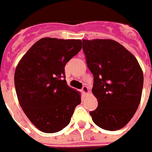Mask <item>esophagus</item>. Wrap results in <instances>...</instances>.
I'll return each instance as SVG.
<instances>
[{"label":"esophagus","mask_w":152,"mask_h":152,"mask_svg":"<svg viewBox=\"0 0 152 152\" xmlns=\"http://www.w3.org/2000/svg\"><path fill=\"white\" fill-rule=\"evenodd\" d=\"M82 92L85 94H88V88L87 86H83V88H82Z\"/></svg>","instance_id":"obj_1"}]
</instances>
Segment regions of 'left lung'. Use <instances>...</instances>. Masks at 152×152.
Returning a JSON list of instances; mask_svg holds the SVG:
<instances>
[{
    "mask_svg": "<svg viewBox=\"0 0 152 152\" xmlns=\"http://www.w3.org/2000/svg\"><path fill=\"white\" fill-rule=\"evenodd\" d=\"M88 68L94 76L97 108L89 114L101 128L116 131L133 117L140 103L143 71L136 58L112 39H83Z\"/></svg>",
    "mask_w": 152,
    "mask_h": 152,
    "instance_id": "1",
    "label": "left lung"
}]
</instances>
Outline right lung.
<instances>
[{"label":"right lung","mask_w":152,"mask_h":152,"mask_svg":"<svg viewBox=\"0 0 152 152\" xmlns=\"http://www.w3.org/2000/svg\"><path fill=\"white\" fill-rule=\"evenodd\" d=\"M82 49L80 39L44 38L23 56L14 73L17 97L31 123L54 133L70 122L81 94L69 88L64 67Z\"/></svg>","instance_id":"obj_1"}]
</instances>
